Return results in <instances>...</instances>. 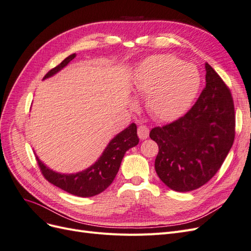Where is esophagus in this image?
<instances>
[{
	"mask_svg": "<svg viewBox=\"0 0 251 251\" xmlns=\"http://www.w3.org/2000/svg\"><path fill=\"white\" fill-rule=\"evenodd\" d=\"M149 134H150V130L147 126L141 125L138 126V136L140 139H147L149 137Z\"/></svg>",
	"mask_w": 251,
	"mask_h": 251,
	"instance_id": "34e87169",
	"label": "esophagus"
}]
</instances>
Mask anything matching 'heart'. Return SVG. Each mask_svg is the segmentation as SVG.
I'll return each mask as SVG.
<instances>
[{"instance_id": "b5f03b06", "label": "heart", "mask_w": 251, "mask_h": 251, "mask_svg": "<svg viewBox=\"0 0 251 251\" xmlns=\"http://www.w3.org/2000/svg\"><path fill=\"white\" fill-rule=\"evenodd\" d=\"M200 88L196 67L174 55L151 56L139 66L133 89L147 95L146 108L159 121H173L184 114Z\"/></svg>"}]
</instances>
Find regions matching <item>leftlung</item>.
<instances>
[{
	"label": "left lung",
	"instance_id": "8db88e82",
	"mask_svg": "<svg viewBox=\"0 0 251 251\" xmlns=\"http://www.w3.org/2000/svg\"><path fill=\"white\" fill-rule=\"evenodd\" d=\"M206 86L183 116L151 128L159 147L155 170L176 192H191L206 184L221 168L235 135L234 105L229 88L206 63Z\"/></svg>",
	"mask_w": 251,
	"mask_h": 251
}]
</instances>
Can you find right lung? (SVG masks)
I'll return each mask as SVG.
<instances>
[{"label": "right lung", "instance_id": "add662e5", "mask_svg": "<svg viewBox=\"0 0 251 251\" xmlns=\"http://www.w3.org/2000/svg\"><path fill=\"white\" fill-rule=\"evenodd\" d=\"M75 56L76 54L73 53V54L66 57L62 63L45 75L44 79L62 70ZM138 142L137 126L135 124H131L110 141L100 158L93 165L76 174L65 175L55 173L48 169L39 158H35L43 176L50 183L62 188L63 191L71 195L85 198V197H93L100 194L105 188H108L118 173L126 151L137 146Z\"/></svg>", "mask_w": 251, "mask_h": 251}]
</instances>
